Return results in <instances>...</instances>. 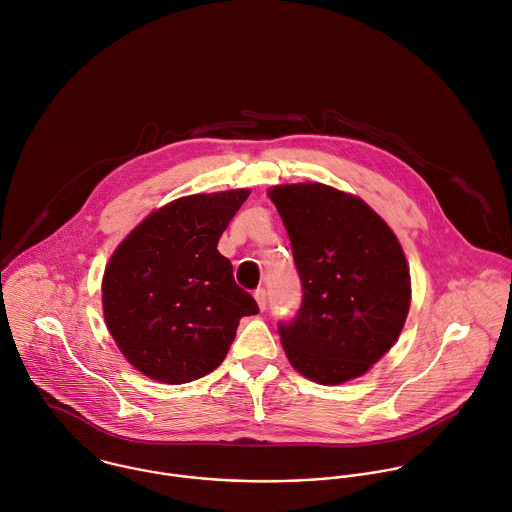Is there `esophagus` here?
<instances>
[{"instance_id":"1","label":"esophagus","mask_w":512,"mask_h":512,"mask_svg":"<svg viewBox=\"0 0 512 512\" xmlns=\"http://www.w3.org/2000/svg\"><path fill=\"white\" fill-rule=\"evenodd\" d=\"M253 297H255V301H257V305L261 310H265L267 307V291L263 289V287H259L255 293H253Z\"/></svg>"}]
</instances>
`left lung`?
I'll use <instances>...</instances> for the list:
<instances>
[{
    "mask_svg": "<svg viewBox=\"0 0 512 512\" xmlns=\"http://www.w3.org/2000/svg\"><path fill=\"white\" fill-rule=\"evenodd\" d=\"M269 198L287 227L303 287L297 314L279 322L287 358L326 386L366 374L408 316L400 241L374 209L330 186H275Z\"/></svg>",
    "mask_w": 512,
    "mask_h": 512,
    "instance_id": "obj_1",
    "label": "left lung"
}]
</instances>
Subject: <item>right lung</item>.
<instances>
[{
	"instance_id": "1",
	"label": "right lung",
	"mask_w": 512,
	"mask_h": 512,
	"mask_svg": "<svg viewBox=\"0 0 512 512\" xmlns=\"http://www.w3.org/2000/svg\"><path fill=\"white\" fill-rule=\"evenodd\" d=\"M249 190L198 194L146 217L114 251L103 279L106 326L144 376L186 384L225 358L255 299L217 241Z\"/></svg>"
}]
</instances>
